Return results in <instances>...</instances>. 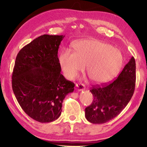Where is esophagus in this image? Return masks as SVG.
Returning a JSON list of instances; mask_svg holds the SVG:
<instances>
[{"mask_svg": "<svg viewBox=\"0 0 147 147\" xmlns=\"http://www.w3.org/2000/svg\"><path fill=\"white\" fill-rule=\"evenodd\" d=\"M76 90L78 91H83L85 89V86L83 84H77L76 85Z\"/></svg>", "mask_w": 147, "mask_h": 147, "instance_id": "34e87169", "label": "esophagus"}]
</instances>
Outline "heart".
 Here are the masks:
<instances>
[{"label": "heart", "mask_w": 147, "mask_h": 147, "mask_svg": "<svg viewBox=\"0 0 147 147\" xmlns=\"http://www.w3.org/2000/svg\"><path fill=\"white\" fill-rule=\"evenodd\" d=\"M121 51L98 40H84L74 44V52L62 51L59 62L65 76L73 80L86 65V71L93 82L104 83L116 75L123 64Z\"/></svg>", "instance_id": "heart-1"}]
</instances>
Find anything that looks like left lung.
<instances>
[{
  "instance_id": "8db88e82",
  "label": "left lung",
  "mask_w": 147,
  "mask_h": 147,
  "mask_svg": "<svg viewBox=\"0 0 147 147\" xmlns=\"http://www.w3.org/2000/svg\"><path fill=\"white\" fill-rule=\"evenodd\" d=\"M136 82V63L133 57L113 82L95 86L90 90L93 96L92 104L85 109V117L93 124L112 120L126 107L133 95Z\"/></svg>"
}]
</instances>
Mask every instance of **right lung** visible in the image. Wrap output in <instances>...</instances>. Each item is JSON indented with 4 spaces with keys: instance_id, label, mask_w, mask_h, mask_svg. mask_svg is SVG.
Instances as JSON below:
<instances>
[{
    "instance_id": "obj_1",
    "label": "right lung",
    "mask_w": 147,
    "mask_h": 147,
    "mask_svg": "<svg viewBox=\"0 0 147 147\" xmlns=\"http://www.w3.org/2000/svg\"><path fill=\"white\" fill-rule=\"evenodd\" d=\"M65 35H43L19 52L12 76V90L24 112L40 123L60 116L62 102L74 84L61 74L57 53Z\"/></svg>"
}]
</instances>
